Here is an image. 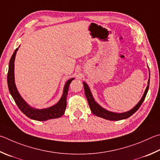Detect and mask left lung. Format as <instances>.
<instances>
[{
	"mask_svg": "<svg viewBox=\"0 0 160 160\" xmlns=\"http://www.w3.org/2000/svg\"><path fill=\"white\" fill-rule=\"evenodd\" d=\"M149 85H150V71H149V80L148 82V85L147 88L145 90L144 94L143 97L141 98V100L139 101V102L136 104V105L133 107L132 109H131L129 111L124 112H114L109 111V110L103 108V107H101L99 104L97 103L94 100V97L92 94V92L90 91V89L89 86L87 85V83L83 82V86H84V89H85V94L86 96L87 99H88L89 108L91 109V111L94 115L96 116H98V117L102 118L103 119H106V120H112V121H118L120 120H124V119H127L129 118L130 116H132L133 113H135L137 111L138 109L140 108L141 106L142 103L143 102L145 98L146 97V94L148 91L149 89Z\"/></svg>",
	"mask_w": 160,
	"mask_h": 160,
	"instance_id": "1",
	"label": "left lung"
}]
</instances>
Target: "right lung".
I'll return each instance as SVG.
<instances>
[{"instance_id": "obj_1", "label": "right lung", "mask_w": 160, "mask_h": 160, "mask_svg": "<svg viewBox=\"0 0 160 160\" xmlns=\"http://www.w3.org/2000/svg\"><path fill=\"white\" fill-rule=\"evenodd\" d=\"M19 48H17L14 50L12 56L11 57L8 72V89H9L10 94L12 97L14 101H15L17 106L19 107V108L21 110V111L24 115L34 120L46 121L48 120H50V119H55L62 117L64 114L66 108V97H67L69 85L72 82V80H74V78H71V79L66 81L64 88H63L62 97L55 105L47 108L42 109L33 108V107L28 105L24 100V98L21 97V95L19 94L18 90L17 89L15 82H14V59H15L17 52Z\"/></svg>"}]
</instances>
